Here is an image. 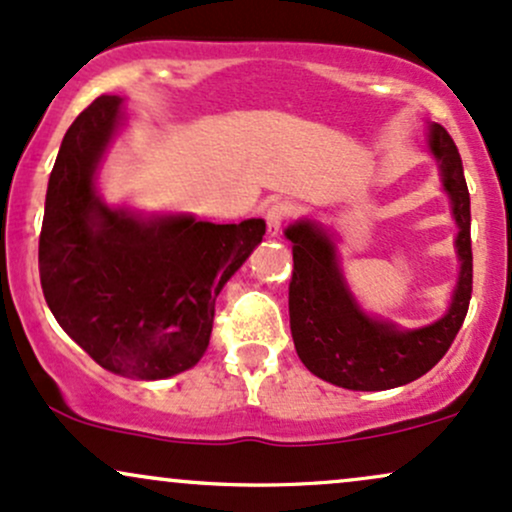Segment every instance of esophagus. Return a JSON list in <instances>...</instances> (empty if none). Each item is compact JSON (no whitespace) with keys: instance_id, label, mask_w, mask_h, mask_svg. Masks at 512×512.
<instances>
[{"instance_id":"obj_1","label":"esophagus","mask_w":512,"mask_h":512,"mask_svg":"<svg viewBox=\"0 0 512 512\" xmlns=\"http://www.w3.org/2000/svg\"><path fill=\"white\" fill-rule=\"evenodd\" d=\"M287 215H290V208H287L285 203H273V205H268V210H266L268 237H278L280 227H283V222L287 220Z\"/></svg>"}]
</instances>
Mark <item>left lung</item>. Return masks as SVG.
<instances>
[{"mask_svg": "<svg viewBox=\"0 0 512 512\" xmlns=\"http://www.w3.org/2000/svg\"><path fill=\"white\" fill-rule=\"evenodd\" d=\"M428 149L440 164L445 193L459 227L455 246L459 280L447 314L423 329H396L372 319L350 295L336 258V244L317 222L285 229L292 241L290 331L295 350L312 375L355 392H382L423 377L455 341L472 300V212L462 157L442 125L428 130Z\"/></svg>", "mask_w": 512, "mask_h": 512, "instance_id": "1", "label": "left lung"}]
</instances>
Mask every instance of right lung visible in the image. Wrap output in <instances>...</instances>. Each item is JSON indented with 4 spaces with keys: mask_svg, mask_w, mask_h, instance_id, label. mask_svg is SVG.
<instances>
[{
    "mask_svg": "<svg viewBox=\"0 0 512 512\" xmlns=\"http://www.w3.org/2000/svg\"><path fill=\"white\" fill-rule=\"evenodd\" d=\"M120 120L123 99L99 96L65 132L45 193L40 285L57 324L101 367L164 380L203 358L217 295L261 244L266 222L108 208L96 171Z\"/></svg>",
    "mask_w": 512,
    "mask_h": 512,
    "instance_id": "1",
    "label": "right lung"
}]
</instances>
